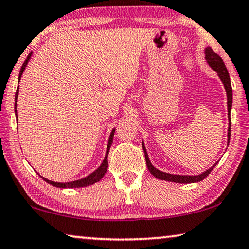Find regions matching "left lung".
Listing matches in <instances>:
<instances>
[{"label": "left lung", "mask_w": 249, "mask_h": 249, "mask_svg": "<svg viewBox=\"0 0 249 249\" xmlns=\"http://www.w3.org/2000/svg\"><path fill=\"white\" fill-rule=\"evenodd\" d=\"M205 54H206V60L209 66L213 68L214 71L218 73L220 80L224 84L226 92H227V107H228V118H229V127H228V144H229V140H231V105H232V88H231V77H229L228 70L226 68V66L222 61V59L214 51L211 49L210 47L206 48L205 50ZM142 146H143V151L144 154H145V160H146V165L148 171L151 172V174L157 178V179L160 180H164V181H170V182H176V183H194V182H200V181L205 179L206 177L209 176V173L211 172L216 164H213L210 169H208L207 171L202 172L201 174H198V176H180V174H171V173H166V172H162L160 170H158L157 168H154L152 165V163L148 159V155L146 153V148L144 146V143L142 142Z\"/></svg>", "instance_id": "left-lung-1"}]
</instances>
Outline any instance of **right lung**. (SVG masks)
Wrapping results in <instances>:
<instances>
[{"mask_svg":"<svg viewBox=\"0 0 249 249\" xmlns=\"http://www.w3.org/2000/svg\"><path fill=\"white\" fill-rule=\"evenodd\" d=\"M30 58H31V53L28 55V58L25 59V61L23 62V65L21 67V70H20V75H18V81H20L21 77H22V73H23L25 67H27L28 62L30 60ZM18 86L17 88V92H16V104H14V110H16V115H17V99H18ZM18 117V115H17ZM114 133H115V128L112 131L109 135V139H108V144H107V150H106V155L105 158H104V160L102 162V164L98 166L97 170H95L94 172L89 174L86 178H83V179L80 180H76V181H71V182H54V181H50L46 179V178L41 177L42 179L46 181L51 185H53V187H57V188H83V187H87V185H91L96 182H98L99 180L102 179V178L105 176V173L107 171V168H108V160H107V157H108V152H109V148L110 145H112L113 143V137H114Z\"/></svg>","mask_w":249,"mask_h":249,"instance_id":"right-lung-1","label":"right lung"}]
</instances>
